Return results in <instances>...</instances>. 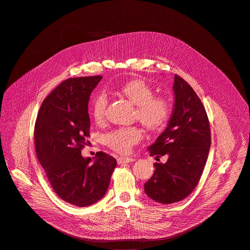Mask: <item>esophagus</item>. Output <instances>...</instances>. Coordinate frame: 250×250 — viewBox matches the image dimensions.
I'll list each match as a JSON object with an SVG mask.
<instances>
[{
  "label": "esophagus",
  "instance_id": "esophagus-1",
  "mask_svg": "<svg viewBox=\"0 0 250 250\" xmlns=\"http://www.w3.org/2000/svg\"><path fill=\"white\" fill-rule=\"evenodd\" d=\"M134 161H135V159H132V158H123V157H120V158L117 159L118 165L127 164V163H133Z\"/></svg>",
  "mask_w": 250,
  "mask_h": 250
}]
</instances>
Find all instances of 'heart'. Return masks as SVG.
Listing matches in <instances>:
<instances>
[{
    "label": "heart",
    "instance_id": "1",
    "mask_svg": "<svg viewBox=\"0 0 250 250\" xmlns=\"http://www.w3.org/2000/svg\"><path fill=\"white\" fill-rule=\"evenodd\" d=\"M119 92L136 105V117L147 129L160 130L168 122L171 115V104L166 96H153L154 90L141 79L125 83ZM107 94H97L91 105V113L95 121L101 122L105 115ZM142 131L138 127H124L112 131L105 137L107 146L120 154H128L134 145L142 139Z\"/></svg>",
    "mask_w": 250,
    "mask_h": 250
}]
</instances>
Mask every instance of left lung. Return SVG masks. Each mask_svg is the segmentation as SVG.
Segmentation results:
<instances>
[{
  "label": "left lung",
  "mask_w": 250,
  "mask_h": 250,
  "mask_svg": "<svg viewBox=\"0 0 250 250\" xmlns=\"http://www.w3.org/2000/svg\"><path fill=\"white\" fill-rule=\"evenodd\" d=\"M174 104L166 130L148 146L155 157L153 176L145 184L146 194L162 204L176 203L197 186L211 146L210 123L206 110L194 89L174 76ZM166 155L167 162H159Z\"/></svg>",
  "instance_id": "8db88e82"
}]
</instances>
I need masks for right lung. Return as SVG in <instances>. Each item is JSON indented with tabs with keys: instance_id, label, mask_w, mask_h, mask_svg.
<instances>
[{
	"instance_id": "add662e5",
	"label": "right lung",
	"mask_w": 250,
	"mask_h": 250,
	"mask_svg": "<svg viewBox=\"0 0 250 250\" xmlns=\"http://www.w3.org/2000/svg\"><path fill=\"white\" fill-rule=\"evenodd\" d=\"M102 76L68 79L44 99L34 141L37 159L56 194L72 205L86 207L105 195L117 162L98 152L83 158L90 120L88 102Z\"/></svg>"
}]
</instances>
